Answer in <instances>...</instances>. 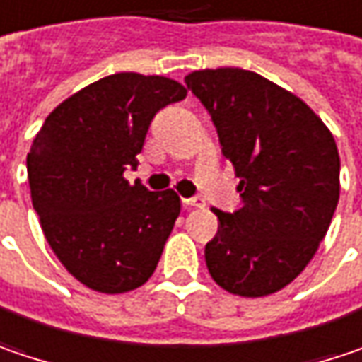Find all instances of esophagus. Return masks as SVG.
<instances>
[{
  "mask_svg": "<svg viewBox=\"0 0 362 362\" xmlns=\"http://www.w3.org/2000/svg\"><path fill=\"white\" fill-rule=\"evenodd\" d=\"M184 202V206H194V209H204L206 206V202L202 201L201 197H194V199H182Z\"/></svg>",
  "mask_w": 362,
  "mask_h": 362,
  "instance_id": "34e87169",
  "label": "esophagus"
}]
</instances>
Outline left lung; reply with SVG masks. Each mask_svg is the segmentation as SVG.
Masks as SVG:
<instances>
[{
  "instance_id": "obj_1",
  "label": "left lung",
  "mask_w": 362,
  "mask_h": 362,
  "mask_svg": "<svg viewBox=\"0 0 362 362\" xmlns=\"http://www.w3.org/2000/svg\"><path fill=\"white\" fill-rule=\"evenodd\" d=\"M240 178L242 209L223 213L204 245L213 281L240 297H264L295 281L317 252L340 197V158L308 104L240 67L186 75Z\"/></svg>"
}]
</instances>
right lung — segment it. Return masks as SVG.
Instances as JSON below:
<instances>
[{
  "mask_svg": "<svg viewBox=\"0 0 362 362\" xmlns=\"http://www.w3.org/2000/svg\"><path fill=\"white\" fill-rule=\"evenodd\" d=\"M186 98L161 75L102 77L63 100L26 158L33 206L59 262L81 285L118 295L149 281L180 215L168 188L124 180L156 112Z\"/></svg>",
  "mask_w": 362,
  "mask_h": 362,
  "instance_id": "add662e5",
  "label": "right lung"
}]
</instances>
